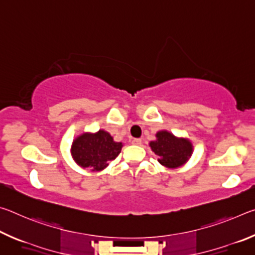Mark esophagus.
I'll list each match as a JSON object with an SVG mask.
<instances>
[{
    "label": "esophagus",
    "mask_w": 255,
    "mask_h": 255,
    "mask_svg": "<svg viewBox=\"0 0 255 255\" xmlns=\"http://www.w3.org/2000/svg\"><path fill=\"white\" fill-rule=\"evenodd\" d=\"M131 143L133 145H140L141 144V139H139V138H133V139L131 140Z\"/></svg>",
    "instance_id": "1"
}]
</instances>
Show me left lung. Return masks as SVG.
<instances>
[{
    "mask_svg": "<svg viewBox=\"0 0 255 255\" xmlns=\"http://www.w3.org/2000/svg\"><path fill=\"white\" fill-rule=\"evenodd\" d=\"M157 139L150 141L153 152L159 156L158 162L162 165L175 169L188 161L191 156L192 145L187 139H181L169 131H158Z\"/></svg>",
    "mask_w": 255,
    "mask_h": 255,
    "instance_id": "1",
    "label": "left lung"
}]
</instances>
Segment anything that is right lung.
Here are the masks:
<instances>
[{"label": "right lung", "mask_w": 255, "mask_h": 255, "mask_svg": "<svg viewBox=\"0 0 255 255\" xmlns=\"http://www.w3.org/2000/svg\"><path fill=\"white\" fill-rule=\"evenodd\" d=\"M123 144L116 143L110 133L99 130L97 133H84L77 137L72 145V155L82 167H92L101 171L108 165V161L115 159L122 152Z\"/></svg>", "instance_id": "obj_1"}]
</instances>
